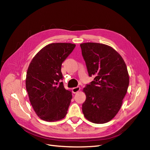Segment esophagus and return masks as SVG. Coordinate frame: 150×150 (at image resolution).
Instances as JSON below:
<instances>
[{"instance_id":"34e87169","label":"esophagus","mask_w":150,"mask_h":150,"mask_svg":"<svg viewBox=\"0 0 150 150\" xmlns=\"http://www.w3.org/2000/svg\"><path fill=\"white\" fill-rule=\"evenodd\" d=\"M79 90H80V87H79V86H77V87L73 88H72V93H78Z\"/></svg>"}]
</instances>
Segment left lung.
Masks as SVG:
<instances>
[{"mask_svg":"<svg viewBox=\"0 0 150 150\" xmlns=\"http://www.w3.org/2000/svg\"><path fill=\"white\" fill-rule=\"evenodd\" d=\"M89 76L94 81L83 89L86 99L82 110L88 120L96 124L111 121L119 110L129 86L127 67L120 54L107 45L80 44Z\"/></svg>","mask_w":150,"mask_h":150,"instance_id":"left-lung-1","label":"left lung"}]
</instances>
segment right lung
Masks as SVG:
<instances>
[{
  "instance_id": "add662e5",
  "label": "right lung",
  "mask_w": 150,
  "mask_h": 150,
  "mask_svg": "<svg viewBox=\"0 0 150 150\" xmlns=\"http://www.w3.org/2000/svg\"><path fill=\"white\" fill-rule=\"evenodd\" d=\"M75 47L71 43L48 44L38 52L29 66L26 89L32 106L42 120L58 121L67 114L72 93L61 82V66Z\"/></svg>"
}]
</instances>
